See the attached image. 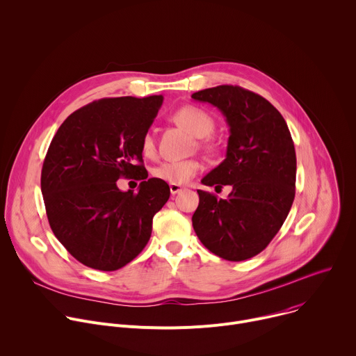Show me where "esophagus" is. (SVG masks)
<instances>
[{
    "instance_id": "34e87169",
    "label": "esophagus",
    "mask_w": 356,
    "mask_h": 356,
    "mask_svg": "<svg viewBox=\"0 0 356 356\" xmlns=\"http://www.w3.org/2000/svg\"><path fill=\"white\" fill-rule=\"evenodd\" d=\"M169 187H170V193L175 195V194H177V193H180L181 190H183V187L180 186V184H169Z\"/></svg>"
}]
</instances>
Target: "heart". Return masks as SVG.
<instances>
[{"label":"heart","instance_id":"obj_1","mask_svg":"<svg viewBox=\"0 0 356 356\" xmlns=\"http://www.w3.org/2000/svg\"><path fill=\"white\" fill-rule=\"evenodd\" d=\"M172 120L195 138H207L216 128V121L210 113L197 106H184L172 114ZM206 149L211 150L210 143H202ZM143 155L152 156L155 154V138L150 131H146L140 140ZM201 170V163L197 159H187L179 162H163L158 165L152 175L154 177L169 184H184L190 181Z\"/></svg>","mask_w":356,"mask_h":356}]
</instances>
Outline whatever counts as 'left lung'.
<instances>
[{"label": "left lung", "mask_w": 356, "mask_h": 356, "mask_svg": "<svg viewBox=\"0 0 356 356\" xmlns=\"http://www.w3.org/2000/svg\"><path fill=\"white\" fill-rule=\"evenodd\" d=\"M191 98L217 107L229 127L227 158L201 183L232 187L227 200L197 190L193 228L217 257L249 259L275 238L293 204L296 150L290 131L266 98L239 86L206 88Z\"/></svg>", "instance_id": "1"}]
</instances>
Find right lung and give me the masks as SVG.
I'll return each mask as SVG.
<instances>
[{
  "instance_id": "1",
  "label": "right lung",
  "mask_w": 356,
  "mask_h": 356,
  "mask_svg": "<svg viewBox=\"0 0 356 356\" xmlns=\"http://www.w3.org/2000/svg\"><path fill=\"white\" fill-rule=\"evenodd\" d=\"M162 95L103 98L70 114L54 136L40 188L49 225L80 264L111 272L135 259L152 234L154 216L170 188L146 179L140 140ZM121 177L140 179L138 193L121 192Z\"/></svg>"
}]
</instances>
